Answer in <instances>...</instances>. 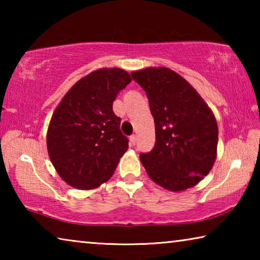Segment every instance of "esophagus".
I'll use <instances>...</instances> for the list:
<instances>
[{"label":"esophagus","mask_w":260,"mask_h":260,"mask_svg":"<svg viewBox=\"0 0 260 260\" xmlns=\"http://www.w3.org/2000/svg\"><path fill=\"white\" fill-rule=\"evenodd\" d=\"M135 143H136V135H131L129 144L131 146H135Z\"/></svg>","instance_id":"34e87169"}]
</instances>
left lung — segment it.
Listing matches in <instances>:
<instances>
[{"mask_svg": "<svg viewBox=\"0 0 260 260\" xmlns=\"http://www.w3.org/2000/svg\"><path fill=\"white\" fill-rule=\"evenodd\" d=\"M131 76L147 93L155 120V147L140 155L149 178L170 191L196 186L217 158L213 112L195 88L172 70L147 68Z\"/></svg>", "mask_w": 260, "mask_h": 260, "instance_id": "obj_1", "label": "left lung"}]
</instances>
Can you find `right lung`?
Here are the masks:
<instances>
[{"mask_svg": "<svg viewBox=\"0 0 260 260\" xmlns=\"http://www.w3.org/2000/svg\"><path fill=\"white\" fill-rule=\"evenodd\" d=\"M131 81L122 69H99L74 83L57 105L47 148L57 173L71 187L89 190L107 182L128 149L112 104Z\"/></svg>", "mask_w": 260, "mask_h": 260, "instance_id": "1", "label": "right lung"}]
</instances>
